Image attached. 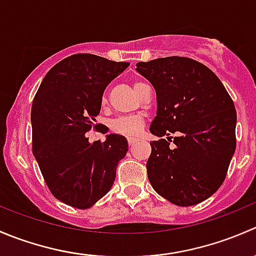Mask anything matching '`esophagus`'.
Listing matches in <instances>:
<instances>
[{"label":"esophagus","mask_w":256,"mask_h":256,"mask_svg":"<svg viewBox=\"0 0 256 256\" xmlns=\"http://www.w3.org/2000/svg\"><path fill=\"white\" fill-rule=\"evenodd\" d=\"M138 138H128V146H134V144H135L136 142H138Z\"/></svg>","instance_id":"1"}]
</instances>
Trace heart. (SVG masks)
<instances>
[{"label":"heart","instance_id":"obj_1","mask_svg":"<svg viewBox=\"0 0 256 256\" xmlns=\"http://www.w3.org/2000/svg\"><path fill=\"white\" fill-rule=\"evenodd\" d=\"M138 84H141V82H136L135 86H138ZM102 102H105V96L102 98ZM144 118L142 115H128V116H120V118H115L110 122V128L114 132L121 134V135L126 136H134L138 135L141 132V130L144 128Z\"/></svg>","mask_w":256,"mask_h":256}]
</instances>
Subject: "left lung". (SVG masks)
I'll list each match as a JSON object with an SVG mask.
<instances>
[{
	"label": "left lung",
	"mask_w": 256,
	"mask_h": 256,
	"mask_svg": "<svg viewBox=\"0 0 256 256\" xmlns=\"http://www.w3.org/2000/svg\"><path fill=\"white\" fill-rule=\"evenodd\" d=\"M156 90L146 167L154 190L180 207L203 202L226 180L236 152V112L218 76L197 60L167 56L136 64ZM172 133L175 147L169 146Z\"/></svg>",
	"instance_id": "1"
}]
</instances>
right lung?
<instances>
[{
	"label": "right lung",
	"instance_id": "right-lung-1",
	"mask_svg": "<svg viewBox=\"0 0 256 256\" xmlns=\"http://www.w3.org/2000/svg\"><path fill=\"white\" fill-rule=\"evenodd\" d=\"M94 54H73L56 63L40 82L30 112L32 150L52 194L88 209L104 197L128 146L122 135L89 142L102 94L128 66Z\"/></svg>",
	"mask_w": 256,
	"mask_h": 256
}]
</instances>
